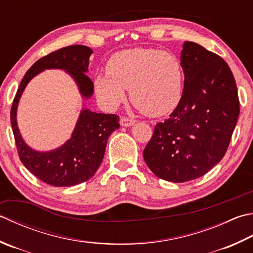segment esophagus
I'll return each instance as SVG.
<instances>
[{"mask_svg":"<svg viewBox=\"0 0 253 253\" xmlns=\"http://www.w3.org/2000/svg\"><path fill=\"white\" fill-rule=\"evenodd\" d=\"M135 120L133 118H130V117H126L124 116L121 118V125L122 126H125V127H129V126H132L133 124H135Z\"/></svg>","mask_w":253,"mask_h":253,"instance_id":"obj_1","label":"esophagus"}]
</instances>
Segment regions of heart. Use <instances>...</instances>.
<instances>
[{
	"instance_id": "obj_1",
	"label": "heart",
	"mask_w": 253,
	"mask_h": 253,
	"mask_svg": "<svg viewBox=\"0 0 253 253\" xmlns=\"http://www.w3.org/2000/svg\"><path fill=\"white\" fill-rule=\"evenodd\" d=\"M96 96L104 106L115 108L130 92L133 105L147 115L163 116L179 104L183 68L171 52L133 48L117 52L107 62V72L94 79Z\"/></svg>"
}]
</instances>
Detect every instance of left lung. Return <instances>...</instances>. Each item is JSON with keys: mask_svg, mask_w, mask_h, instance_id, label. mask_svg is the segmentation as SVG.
I'll list each match as a JSON object with an SVG mask.
<instances>
[{"mask_svg": "<svg viewBox=\"0 0 253 253\" xmlns=\"http://www.w3.org/2000/svg\"><path fill=\"white\" fill-rule=\"evenodd\" d=\"M181 100L158 123L143 159L162 180L183 183L206 174L228 149L239 116L235 78L218 54L185 42L181 54Z\"/></svg>", "mask_w": 253, "mask_h": 253, "instance_id": "left-lung-1", "label": "left lung"}]
</instances>
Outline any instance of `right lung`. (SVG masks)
I'll return each mask as SVG.
<instances>
[{
  "mask_svg": "<svg viewBox=\"0 0 253 253\" xmlns=\"http://www.w3.org/2000/svg\"><path fill=\"white\" fill-rule=\"evenodd\" d=\"M92 49L83 44H72L54 50L35 62L19 84L11 108V124L15 145L23 165L39 180L53 186H72L85 182L101 166L111 133L120 128L116 114H102L83 110L70 139L56 150L37 152L26 146L16 124L17 104L25 86L43 69L67 70L77 81L81 94L90 97L93 82L87 71Z\"/></svg>",
  "mask_w": 253,
  "mask_h": 253,
  "instance_id": "obj_1",
  "label": "right lung"
}]
</instances>
